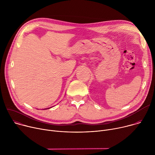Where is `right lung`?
Segmentation results:
<instances>
[{
    "label": "right lung",
    "mask_w": 155,
    "mask_h": 155,
    "mask_svg": "<svg viewBox=\"0 0 155 155\" xmlns=\"http://www.w3.org/2000/svg\"><path fill=\"white\" fill-rule=\"evenodd\" d=\"M48 109H50V108H48Z\"/></svg>",
    "instance_id": "obj_1"
}]
</instances>
